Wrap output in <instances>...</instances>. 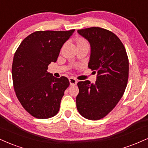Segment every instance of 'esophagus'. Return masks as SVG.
Here are the masks:
<instances>
[{"label": "esophagus", "mask_w": 148, "mask_h": 148, "mask_svg": "<svg viewBox=\"0 0 148 148\" xmlns=\"http://www.w3.org/2000/svg\"><path fill=\"white\" fill-rule=\"evenodd\" d=\"M69 83H70L71 85H75L76 83H77V81H76V79H74V77H70L69 79Z\"/></svg>", "instance_id": "esophagus-1"}]
</instances>
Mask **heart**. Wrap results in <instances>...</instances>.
<instances>
[{"instance_id":"obj_1","label":"heart","mask_w":148,"mask_h":148,"mask_svg":"<svg viewBox=\"0 0 148 148\" xmlns=\"http://www.w3.org/2000/svg\"><path fill=\"white\" fill-rule=\"evenodd\" d=\"M76 43L77 44H79V43H87V41L85 40L84 38H80L77 40V41H76Z\"/></svg>"}]
</instances>
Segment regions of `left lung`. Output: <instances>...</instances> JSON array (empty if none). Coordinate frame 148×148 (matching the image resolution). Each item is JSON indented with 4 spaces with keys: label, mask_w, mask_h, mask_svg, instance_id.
<instances>
[{
    "label": "left lung",
    "mask_w": 148,
    "mask_h": 148,
    "mask_svg": "<svg viewBox=\"0 0 148 148\" xmlns=\"http://www.w3.org/2000/svg\"><path fill=\"white\" fill-rule=\"evenodd\" d=\"M77 32L90 42L88 67L98 74L95 83H77L76 108L84 118L99 120L110 112L123 95L129 74L127 55L120 39L109 30L94 27Z\"/></svg>",
    "instance_id": "left-lung-1"
}]
</instances>
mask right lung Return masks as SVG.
Wrapping results in <instances>:
<instances>
[{
  "label": "right lung",
  "mask_w": 148,
  "mask_h": 148,
  "mask_svg": "<svg viewBox=\"0 0 148 148\" xmlns=\"http://www.w3.org/2000/svg\"><path fill=\"white\" fill-rule=\"evenodd\" d=\"M75 29L38 31L27 36L14 54L12 74L16 95L27 112L37 119L54 116L69 85L65 76L47 72L56 62L62 46Z\"/></svg>",
  "instance_id": "right-lung-1"
}]
</instances>
